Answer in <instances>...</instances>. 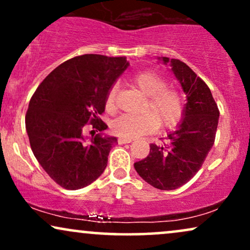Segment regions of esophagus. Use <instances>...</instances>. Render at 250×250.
Masks as SVG:
<instances>
[{"label": "esophagus", "instance_id": "34e87169", "mask_svg": "<svg viewBox=\"0 0 250 250\" xmlns=\"http://www.w3.org/2000/svg\"><path fill=\"white\" fill-rule=\"evenodd\" d=\"M117 141H119L120 145H125V143H130L133 140L125 139V137H119V140H117Z\"/></svg>", "mask_w": 250, "mask_h": 250}]
</instances>
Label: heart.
I'll return each instance as SVG.
<instances>
[{
	"label": "heart",
	"instance_id": "heart-1",
	"mask_svg": "<svg viewBox=\"0 0 250 250\" xmlns=\"http://www.w3.org/2000/svg\"><path fill=\"white\" fill-rule=\"evenodd\" d=\"M131 83L145 96L143 109L147 111L141 114H122L111 122L114 134L125 139H134L156 129L157 125L163 128H170L177 125L183 115L185 102L177 89L167 87V82L161 75L154 71H140L133 76ZM116 88L109 90L105 108L113 111L115 108Z\"/></svg>",
	"mask_w": 250,
	"mask_h": 250
}]
</instances>
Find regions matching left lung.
Listing matches in <instances>:
<instances>
[{
  "mask_svg": "<svg viewBox=\"0 0 250 250\" xmlns=\"http://www.w3.org/2000/svg\"><path fill=\"white\" fill-rule=\"evenodd\" d=\"M157 60L170 65L186 94L185 109L167 142L150 145L148 156L135 162L134 168L153 187L173 190L186 185L203 165L214 145L220 113L210 89L186 63L169 57Z\"/></svg>",
  "mask_w": 250,
  "mask_h": 250,
  "instance_id": "left-lung-1",
  "label": "left lung"
}]
</instances>
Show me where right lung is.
Returning <instances> with one entry per match:
<instances>
[{
	"instance_id": "add662e5",
	"label": "right lung",
	"mask_w": 250,
	"mask_h": 250,
	"mask_svg": "<svg viewBox=\"0 0 250 250\" xmlns=\"http://www.w3.org/2000/svg\"><path fill=\"white\" fill-rule=\"evenodd\" d=\"M128 67L125 57L76 56L56 67L34 93L25 115L31 150L61 187L81 189L104 171L117 139L104 134L108 125L99 115ZM88 122L100 131L95 137L83 134Z\"/></svg>"
}]
</instances>
